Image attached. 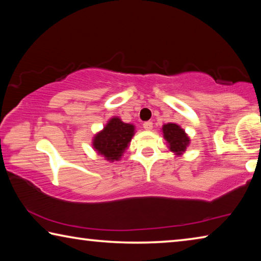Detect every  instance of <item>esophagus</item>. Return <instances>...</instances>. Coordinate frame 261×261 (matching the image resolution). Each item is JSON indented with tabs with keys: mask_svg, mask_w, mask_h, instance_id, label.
<instances>
[{
	"mask_svg": "<svg viewBox=\"0 0 261 261\" xmlns=\"http://www.w3.org/2000/svg\"><path fill=\"white\" fill-rule=\"evenodd\" d=\"M143 125H144V129H145V130H147V131H151V130L153 129V123H152L151 121L145 122Z\"/></svg>",
	"mask_w": 261,
	"mask_h": 261,
	"instance_id": "esophagus-1",
	"label": "esophagus"
}]
</instances>
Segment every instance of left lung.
I'll list each match as a JSON object with an SVG mask.
<instances>
[{
	"mask_svg": "<svg viewBox=\"0 0 261 261\" xmlns=\"http://www.w3.org/2000/svg\"><path fill=\"white\" fill-rule=\"evenodd\" d=\"M163 137L169 144L170 151L175 152L176 154H182L190 143L189 137L185 134L180 126L174 123H168L162 127Z\"/></svg>",
	"mask_w": 261,
	"mask_h": 261,
	"instance_id": "obj_1",
	"label": "left lung"
}]
</instances>
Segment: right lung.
I'll list each match as a JSON object with an SVG mask.
<instances>
[{"instance_id": "obj_1", "label": "right lung", "mask_w": 261, "mask_h": 261, "mask_svg": "<svg viewBox=\"0 0 261 261\" xmlns=\"http://www.w3.org/2000/svg\"><path fill=\"white\" fill-rule=\"evenodd\" d=\"M134 132V125L123 123L118 117H114L103 130L94 137L93 147L107 160L117 161L124 153Z\"/></svg>"}]
</instances>
